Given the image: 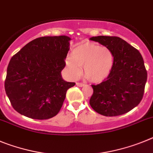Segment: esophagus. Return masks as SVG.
<instances>
[{
	"label": "esophagus",
	"mask_w": 153,
	"mask_h": 153,
	"mask_svg": "<svg viewBox=\"0 0 153 153\" xmlns=\"http://www.w3.org/2000/svg\"><path fill=\"white\" fill-rule=\"evenodd\" d=\"M76 85L78 87H83L85 85L83 83H81V82H76Z\"/></svg>",
	"instance_id": "1"
}]
</instances>
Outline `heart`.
<instances>
[{
  "label": "heart",
  "mask_w": 153,
  "mask_h": 153,
  "mask_svg": "<svg viewBox=\"0 0 153 153\" xmlns=\"http://www.w3.org/2000/svg\"><path fill=\"white\" fill-rule=\"evenodd\" d=\"M114 54L107 47H102L94 42H85L77 46L71 53V59L66 61L68 74L76 78L82 73L86 78L100 83L109 76L114 65Z\"/></svg>",
  "instance_id": "obj_1"
}]
</instances>
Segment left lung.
Returning <instances> with one entry per match:
<instances>
[{"mask_svg":"<svg viewBox=\"0 0 153 153\" xmlns=\"http://www.w3.org/2000/svg\"><path fill=\"white\" fill-rule=\"evenodd\" d=\"M90 39L111 49L114 57L109 76L98 85H91V107L106 117L129 112L142 100L146 83L147 71L141 54L120 37L98 36Z\"/></svg>","mask_w":153,"mask_h":153,"instance_id":"left-lung-1","label":"left lung"}]
</instances>
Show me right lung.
Instances as JSON below:
<instances>
[{"mask_svg":"<svg viewBox=\"0 0 153 153\" xmlns=\"http://www.w3.org/2000/svg\"><path fill=\"white\" fill-rule=\"evenodd\" d=\"M70 39L66 36L39 37L13 56L4 88L15 111L36 120L49 119L59 112L67 90L75 85L61 75Z\"/></svg>","mask_w":153,"mask_h":153,"instance_id":"add662e5","label":"right lung"}]
</instances>
